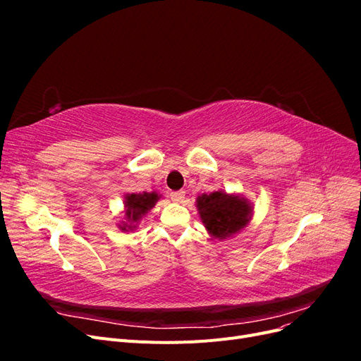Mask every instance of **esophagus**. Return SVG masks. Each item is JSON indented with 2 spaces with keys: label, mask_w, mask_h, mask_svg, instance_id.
Listing matches in <instances>:
<instances>
[{
  "label": "esophagus",
  "mask_w": 361,
  "mask_h": 361,
  "mask_svg": "<svg viewBox=\"0 0 361 361\" xmlns=\"http://www.w3.org/2000/svg\"><path fill=\"white\" fill-rule=\"evenodd\" d=\"M170 199L176 203H182L185 199V191H173L170 192Z\"/></svg>",
  "instance_id": "34e87169"
}]
</instances>
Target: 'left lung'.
<instances>
[{
	"mask_svg": "<svg viewBox=\"0 0 361 361\" xmlns=\"http://www.w3.org/2000/svg\"><path fill=\"white\" fill-rule=\"evenodd\" d=\"M197 211L202 221L215 239H227L250 223L253 215V206L235 194L214 191L197 197Z\"/></svg>",
	"mask_w": 361,
	"mask_h": 361,
	"instance_id": "left-lung-1",
	"label": "left lung"
}]
</instances>
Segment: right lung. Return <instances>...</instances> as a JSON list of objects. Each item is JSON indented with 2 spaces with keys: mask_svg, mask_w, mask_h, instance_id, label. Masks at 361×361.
Listing matches in <instances>:
<instances>
[{
  "mask_svg": "<svg viewBox=\"0 0 361 361\" xmlns=\"http://www.w3.org/2000/svg\"><path fill=\"white\" fill-rule=\"evenodd\" d=\"M161 195L158 192H133L125 195V215L126 221H123L118 227L122 231H133L137 227V223L143 218L155 203L159 200Z\"/></svg>",
  "mask_w": 361,
  "mask_h": 361,
  "instance_id": "1",
  "label": "right lung"
}]
</instances>
